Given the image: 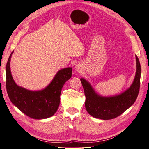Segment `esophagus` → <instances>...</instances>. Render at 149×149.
<instances>
[{"mask_svg":"<svg viewBox=\"0 0 149 149\" xmlns=\"http://www.w3.org/2000/svg\"><path fill=\"white\" fill-rule=\"evenodd\" d=\"M75 70H76V71H79V70H80V68L79 67V66H75Z\"/></svg>","mask_w":149,"mask_h":149,"instance_id":"1","label":"esophagus"}]
</instances>
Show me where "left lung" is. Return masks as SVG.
I'll list each match as a JSON object with an SVG mask.
<instances>
[{
  "label": "left lung",
  "instance_id": "left-lung-1",
  "mask_svg": "<svg viewBox=\"0 0 149 149\" xmlns=\"http://www.w3.org/2000/svg\"><path fill=\"white\" fill-rule=\"evenodd\" d=\"M136 71L134 81L125 91L119 95L102 97L97 94L90 84L84 78L81 82L86 95V109L89 115L97 119H112L119 116L133 104L137 98L140 89L141 68L136 56Z\"/></svg>",
  "mask_w": 149,
  "mask_h": 149
}]
</instances>
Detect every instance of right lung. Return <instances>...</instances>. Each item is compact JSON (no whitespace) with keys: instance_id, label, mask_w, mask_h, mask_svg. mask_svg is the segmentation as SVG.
I'll return each instance as SVG.
<instances>
[{"instance_id":"1","label":"right lung","mask_w":149,"mask_h":149,"mask_svg":"<svg viewBox=\"0 0 149 149\" xmlns=\"http://www.w3.org/2000/svg\"><path fill=\"white\" fill-rule=\"evenodd\" d=\"M10 54L6 67V91L11 102L30 118L42 119L49 118L57 111L63 85L72 77V68L58 71L50 84L40 91H30L17 86L10 72Z\"/></svg>"}]
</instances>
